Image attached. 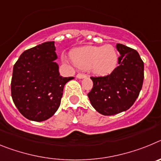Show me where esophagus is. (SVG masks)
<instances>
[{
    "label": "esophagus",
    "mask_w": 161,
    "mask_h": 161,
    "mask_svg": "<svg viewBox=\"0 0 161 161\" xmlns=\"http://www.w3.org/2000/svg\"><path fill=\"white\" fill-rule=\"evenodd\" d=\"M76 77H77L78 79H83V78L86 77V75H85V74H82V73H78L77 75H76Z\"/></svg>",
    "instance_id": "esophagus-1"
}]
</instances>
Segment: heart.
I'll list each match as a JSON object with an SVG mask.
<instances>
[{
  "label": "heart",
  "instance_id": "obj_1",
  "mask_svg": "<svg viewBox=\"0 0 161 161\" xmlns=\"http://www.w3.org/2000/svg\"><path fill=\"white\" fill-rule=\"evenodd\" d=\"M72 62L81 70H89L94 75L106 76L117 68L119 55L112 45L85 46L71 52Z\"/></svg>",
  "mask_w": 161,
  "mask_h": 161
}]
</instances>
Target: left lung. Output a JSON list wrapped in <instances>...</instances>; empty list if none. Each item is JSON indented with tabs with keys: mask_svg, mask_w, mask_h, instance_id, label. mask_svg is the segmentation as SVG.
I'll use <instances>...</instances> for the list:
<instances>
[{
	"mask_svg": "<svg viewBox=\"0 0 161 161\" xmlns=\"http://www.w3.org/2000/svg\"><path fill=\"white\" fill-rule=\"evenodd\" d=\"M119 66L105 76H92L91 105L98 113L114 115L126 111L136 102L143 86V62L136 50L118 43Z\"/></svg>",
	"mask_w": 161,
	"mask_h": 161,
	"instance_id": "1",
	"label": "left lung"
}]
</instances>
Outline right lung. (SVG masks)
Listing matches in <instances>:
<instances>
[{
	"mask_svg": "<svg viewBox=\"0 0 161 161\" xmlns=\"http://www.w3.org/2000/svg\"><path fill=\"white\" fill-rule=\"evenodd\" d=\"M55 42H46L28 49L14 66L11 96L24 117L42 122L53 116L60 106L64 87L73 77L59 76L55 60Z\"/></svg>",
	"mask_w": 161,
	"mask_h": 161,
	"instance_id": "obj_1",
	"label": "right lung"
}]
</instances>
